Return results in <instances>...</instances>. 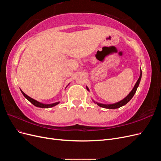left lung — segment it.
Segmentation results:
<instances>
[{"instance_id":"left-lung-1","label":"left lung","mask_w":161,"mask_h":161,"mask_svg":"<svg viewBox=\"0 0 161 161\" xmlns=\"http://www.w3.org/2000/svg\"><path fill=\"white\" fill-rule=\"evenodd\" d=\"M141 77H142V70H140V75L139 76V79L136 82V83L134 86V87L133 88V89L131 91V92L129 93V95L124 98L123 100H121L118 103H114V104H109V105H105V104H101V103H96L97 105H98L99 107H101V108H106V109H117V108H119L120 107L125 105L126 103H128V102L131 99V98L134 97L135 92H136V90H137L138 86L140 84V82L141 80ZM86 89L89 91V89L86 87Z\"/></svg>"}]
</instances>
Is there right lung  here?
Segmentation results:
<instances>
[{
  "label": "right lung",
  "mask_w": 161,
  "mask_h": 161,
  "mask_svg": "<svg viewBox=\"0 0 161 161\" xmlns=\"http://www.w3.org/2000/svg\"><path fill=\"white\" fill-rule=\"evenodd\" d=\"M21 91V92H22V94L24 95V97H25V98H26L28 101H30L33 105H34L35 106L37 107V108H52V107L55 106V105H58V103H59V102H57V103H52V104H43V103H40V102L37 101L36 100L31 98L30 97H29V96L27 95L25 93H24V92H23L22 91Z\"/></svg>",
  "instance_id": "1"
}]
</instances>
